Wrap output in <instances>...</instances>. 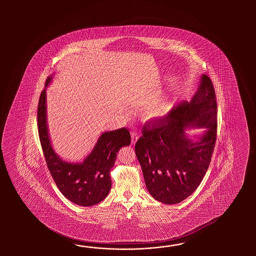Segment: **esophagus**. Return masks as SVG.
Segmentation results:
<instances>
[{"instance_id":"esophagus-1","label":"esophagus","mask_w":256,"mask_h":256,"mask_svg":"<svg viewBox=\"0 0 256 256\" xmlns=\"http://www.w3.org/2000/svg\"><path fill=\"white\" fill-rule=\"evenodd\" d=\"M130 136H132V144H134L137 140L139 139V134L136 132H132V134Z\"/></svg>"}]
</instances>
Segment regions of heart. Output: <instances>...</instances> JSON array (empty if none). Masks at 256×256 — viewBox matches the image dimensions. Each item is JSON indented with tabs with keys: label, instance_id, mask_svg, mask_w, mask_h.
I'll use <instances>...</instances> for the list:
<instances>
[{
	"label": "heart",
	"instance_id": "b5f03b06",
	"mask_svg": "<svg viewBox=\"0 0 256 256\" xmlns=\"http://www.w3.org/2000/svg\"><path fill=\"white\" fill-rule=\"evenodd\" d=\"M164 106L166 105L164 102H158V104H154L152 107H151V109L148 110L147 116L149 118H156V117H159V116L163 115Z\"/></svg>",
	"mask_w": 256,
	"mask_h": 256
}]
</instances>
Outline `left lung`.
I'll list each match as a JSON object with an SVG mask.
<instances>
[{"label": "left lung", "mask_w": 256, "mask_h": 256, "mask_svg": "<svg viewBox=\"0 0 256 256\" xmlns=\"http://www.w3.org/2000/svg\"><path fill=\"white\" fill-rule=\"evenodd\" d=\"M204 128L198 136L186 132ZM217 136V102L210 78L202 74L190 102L146 124L136 144L147 190L164 204H178L196 190L207 172Z\"/></svg>", "instance_id": "left-lung-1"}]
</instances>
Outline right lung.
Listing matches in <instances>:
<instances>
[{"mask_svg":"<svg viewBox=\"0 0 256 256\" xmlns=\"http://www.w3.org/2000/svg\"><path fill=\"white\" fill-rule=\"evenodd\" d=\"M52 80L53 75L46 82L38 109L39 138L49 172L60 192L68 200L83 207L96 205L109 194L110 169L120 148L130 144V132L126 128L104 132L82 162H70L60 158L51 144L48 127L46 88Z\"/></svg>","mask_w":256,"mask_h":256,"instance_id":"add662e5","label":"right lung"}]
</instances>
